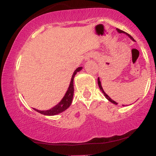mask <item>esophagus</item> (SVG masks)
<instances>
[{"instance_id": "obj_1", "label": "esophagus", "mask_w": 156, "mask_h": 156, "mask_svg": "<svg viewBox=\"0 0 156 156\" xmlns=\"http://www.w3.org/2000/svg\"><path fill=\"white\" fill-rule=\"evenodd\" d=\"M88 57V58H92L93 57V55H89V56H87Z\"/></svg>"}]
</instances>
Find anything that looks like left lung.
Here are the masks:
<instances>
[{
	"instance_id": "1",
	"label": "left lung",
	"mask_w": 156,
	"mask_h": 156,
	"mask_svg": "<svg viewBox=\"0 0 156 156\" xmlns=\"http://www.w3.org/2000/svg\"><path fill=\"white\" fill-rule=\"evenodd\" d=\"M117 31L118 32H119V33H120V34H121V33L125 34H126V35H128V37H130V38L132 39V40H133V41H134V39L133 38V37H131V36H130V34H128V33H125V31H122V30H120V29H119V28H117ZM98 85H99L100 89H101V92H103V94H104V95H105V98H107V99H108L109 101H110V102H112V103H114V104H115V105H117V104H118V103H117V102H115V101H113V100H112V99H111V98H110V97H109V96H108V94H105V92H104V91H103V87H102V86H101V80H100V78H98Z\"/></svg>"
}]
</instances>
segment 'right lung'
I'll return each mask as SVG.
<instances>
[{
    "mask_svg": "<svg viewBox=\"0 0 156 156\" xmlns=\"http://www.w3.org/2000/svg\"><path fill=\"white\" fill-rule=\"evenodd\" d=\"M82 67H78L75 70V72L73 73V75L71 78L70 83H69V88H68L67 92H66L65 95L64 96V98H62V101H60L59 103H58L56 105H55L54 107L49 109L47 111H39L37 109L34 108L36 112L40 113V114H44V115L47 116H53L56 115V114H60V113L63 112L64 111H65L66 109H67L69 107V105H71L73 101V93H74V87H73V80H74L75 76L76 75V73L79 72L82 69Z\"/></svg>",
    "mask_w": 156,
    "mask_h": 156,
    "instance_id": "add662e5",
    "label": "right lung"
}]
</instances>
